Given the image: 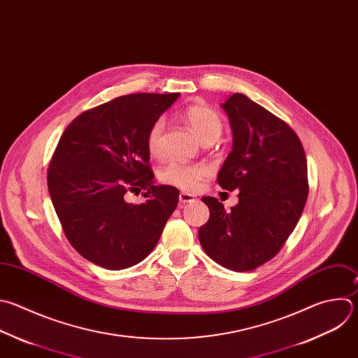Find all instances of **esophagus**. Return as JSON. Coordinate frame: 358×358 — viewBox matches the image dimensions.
<instances>
[{
  "label": "esophagus",
  "instance_id": "esophagus-1",
  "mask_svg": "<svg viewBox=\"0 0 358 358\" xmlns=\"http://www.w3.org/2000/svg\"><path fill=\"white\" fill-rule=\"evenodd\" d=\"M195 198L192 194L188 192H181L180 194V203H188V202H194Z\"/></svg>",
  "mask_w": 358,
  "mask_h": 358
}]
</instances>
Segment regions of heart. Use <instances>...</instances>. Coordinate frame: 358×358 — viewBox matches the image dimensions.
Instances as JSON below:
<instances>
[{"label": "heart", "mask_w": 358, "mask_h": 358, "mask_svg": "<svg viewBox=\"0 0 358 358\" xmlns=\"http://www.w3.org/2000/svg\"><path fill=\"white\" fill-rule=\"evenodd\" d=\"M182 117L189 127L192 134L202 142H215L223 132L222 117L210 108L205 105H191L188 106ZM164 121H157L150 127L146 138L148 150L152 156L159 157L164 150ZM208 174V169L202 164H185V163H170L160 171L162 181L184 188L194 189L199 181Z\"/></svg>", "instance_id": "b5f03b06"}]
</instances>
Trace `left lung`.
Masks as SVG:
<instances>
[{"label":"left lung","instance_id":"8db88e82","mask_svg":"<svg viewBox=\"0 0 358 358\" xmlns=\"http://www.w3.org/2000/svg\"><path fill=\"white\" fill-rule=\"evenodd\" d=\"M233 143L217 184L239 189V202L226 210L203 196L209 220L199 227L206 255L224 268L250 271L273 259L294 231L306 198L308 166L296 134L275 115L243 94L223 103Z\"/></svg>","mask_w":358,"mask_h":358}]
</instances>
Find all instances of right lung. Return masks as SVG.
Masks as SVG:
<instances>
[{"instance_id": "1", "label": "right lung", "mask_w": 358, "mask_h": 358, "mask_svg": "<svg viewBox=\"0 0 358 358\" xmlns=\"http://www.w3.org/2000/svg\"><path fill=\"white\" fill-rule=\"evenodd\" d=\"M180 94H132L90 109L66 128L48 170L49 194L71 246L91 263L124 270L157 245L180 192L156 184L148 132ZM143 187L146 203L123 196Z\"/></svg>"}]
</instances>
